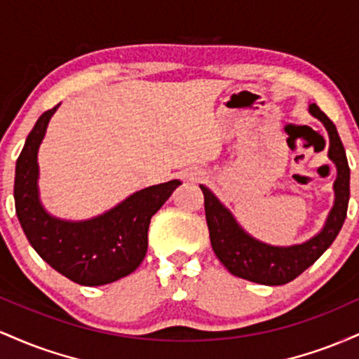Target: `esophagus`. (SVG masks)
Masks as SVG:
<instances>
[{
    "mask_svg": "<svg viewBox=\"0 0 359 359\" xmlns=\"http://www.w3.org/2000/svg\"><path fill=\"white\" fill-rule=\"evenodd\" d=\"M185 180H191V182H197V180H201L203 177H201V172H196V170H191V172H185Z\"/></svg>",
    "mask_w": 359,
    "mask_h": 359,
    "instance_id": "1",
    "label": "esophagus"
}]
</instances>
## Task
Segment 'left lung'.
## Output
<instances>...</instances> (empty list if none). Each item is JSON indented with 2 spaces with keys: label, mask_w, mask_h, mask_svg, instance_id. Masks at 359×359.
Returning a JSON list of instances; mask_svg holds the SVG:
<instances>
[{
  "label": "left lung",
  "mask_w": 359,
  "mask_h": 359,
  "mask_svg": "<svg viewBox=\"0 0 359 359\" xmlns=\"http://www.w3.org/2000/svg\"><path fill=\"white\" fill-rule=\"evenodd\" d=\"M309 113L319 119L327 130V156L337 170L332 185L334 204L327 214L323 229L311 240L290 246H273L259 241L241 228L231 211L205 185H199L204 192L205 219L214 253L229 273L236 277L262 285L288 283L307 270L332 245L343 228L349 203V165L344 147L334 123L325 116L316 102L309 104Z\"/></svg>",
  "instance_id": "1"
}]
</instances>
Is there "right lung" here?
<instances>
[{
	"instance_id": "obj_1",
	"label": "right lung",
	"mask_w": 359,
	"mask_h": 359,
	"mask_svg": "<svg viewBox=\"0 0 359 359\" xmlns=\"http://www.w3.org/2000/svg\"><path fill=\"white\" fill-rule=\"evenodd\" d=\"M59 106L39 118L16 160V216L27 240L53 270L79 285H106L138 269L147 255L151 216L182 182L170 180L142 189L90 219L52 216L40 201L39 148Z\"/></svg>"
}]
</instances>
